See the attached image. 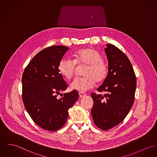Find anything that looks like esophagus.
Masks as SVG:
<instances>
[{
  "label": "esophagus",
  "mask_w": 157,
  "mask_h": 157,
  "mask_svg": "<svg viewBox=\"0 0 157 157\" xmlns=\"http://www.w3.org/2000/svg\"><path fill=\"white\" fill-rule=\"evenodd\" d=\"M79 97H80L81 98H82V97H84L85 96H86V94L84 93L80 92V93H79Z\"/></svg>",
  "instance_id": "1"
}]
</instances>
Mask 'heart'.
<instances>
[{
	"mask_svg": "<svg viewBox=\"0 0 157 157\" xmlns=\"http://www.w3.org/2000/svg\"><path fill=\"white\" fill-rule=\"evenodd\" d=\"M75 59L64 57L59 62L58 69L61 75L69 79L74 75L76 64L87 65L84 78H76L70 84V89L85 92L92 89L97 82L103 81L108 75V67L101 55L92 48L80 49L75 54Z\"/></svg>",
	"mask_w": 157,
	"mask_h": 157,
	"instance_id": "b5f03b06",
	"label": "heart"
}]
</instances>
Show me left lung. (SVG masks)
Masks as SVG:
<instances>
[{"mask_svg": "<svg viewBox=\"0 0 157 157\" xmlns=\"http://www.w3.org/2000/svg\"><path fill=\"white\" fill-rule=\"evenodd\" d=\"M105 49L108 61V73L97 88L104 96L92 93L94 105L91 115L97 127L108 130L124 120L133 106L136 88V77L130 61L113 45Z\"/></svg>", "mask_w": 157, "mask_h": 157, "instance_id": "obj_1", "label": "left lung"}]
</instances>
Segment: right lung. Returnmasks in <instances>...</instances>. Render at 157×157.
<instances>
[{"label": "right lung", "mask_w": 157, "mask_h": 157, "mask_svg": "<svg viewBox=\"0 0 157 157\" xmlns=\"http://www.w3.org/2000/svg\"><path fill=\"white\" fill-rule=\"evenodd\" d=\"M68 50L62 45L42 50L30 61L23 74L24 106L36 124L48 131H56L64 125L68 110L79 98L76 90L64 93L60 98L57 97L67 87L58 66Z\"/></svg>", "instance_id": "obj_1"}]
</instances>
